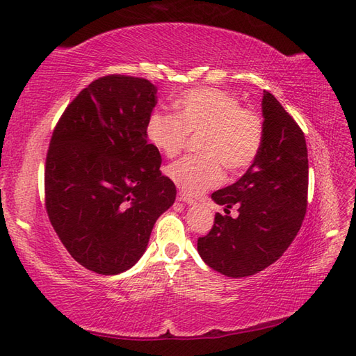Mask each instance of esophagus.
<instances>
[{"mask_svg":"<svg viewBox=\"0 0 356 356\" xmlns=\"http://www.w3.org/2000/svg\"><path fill=\"white\" fill-rule=\"evenodd\" d=\"M177 199H178L179 202H184V204H188V205H195V204H196L195 199H192V197L187 196V195H184V193H179Z\"/></svg>","mask_w":356,"mask_h":356,"instance_id":"34e87169","label":"esophagus"}]
</instances>
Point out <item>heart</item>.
Here are the masks:
<instances>
[{
    "label": "heart",
    "instance_id": "b5f03b06",
    "mask_svg": "<svg viewBox=\"0 0 356 356\" xmlns=\"http://www.w3.org/2000/svg\"><path fill=\"white\" fill-rule=\"evenodd\" d=\"M173 106L177 115L154 111L146 122V137L164 157H175L187 145L188 134H201L196 149L166 169L181 192L199 196L218 186L223 168L241 173L252 166L263 146V120L254 110L240 107L234 95L216 88L186 92Z\"/></svg>",
    "mask_w": 356,
    "mask_h": 356
}]
</instances>
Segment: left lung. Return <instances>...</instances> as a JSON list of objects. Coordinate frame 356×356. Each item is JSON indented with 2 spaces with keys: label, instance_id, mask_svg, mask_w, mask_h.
Listing matches in <instances>:
<instances>
[{
  "label": "left lung",
  "instance_id": "1",
  "mask_svg": "<svg viewBox=\"0 0 356 356\" xmlns=\"http://www.w3.org/2000/svg\"><path fill=\"white\" fill-rule=\"evenodd\" d=\"M263 95L261 151L237 183L211 195L216 204L237 205L238 218L216 213L210 232L197 238L204 261L231 278H245L273 264L298 236L307 213L305 136L270 92Z\"/></svg>",
  "mask_w": 356,
  "mask_h": 356
}]
</instances>
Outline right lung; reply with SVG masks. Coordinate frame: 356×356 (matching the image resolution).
Masks as SVG:
<instances>
[{"instance_id":"add662e5","label":"right lung","mask_w":356,"mask_h":356,"mask_svg":"<svg viewBox=\"0 0 356 356\" xmlns=\"http://www.w3.org/2000/svg\"><path fill=\"white\" fill-rule=\"evenodd\" d=\"M157 88L145 78L106 75L76 95L54 128L45 163V207L67 252L99 275L133 267L177 187L146 122Z\"/></svg>"}]
</instances>
